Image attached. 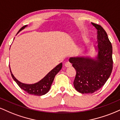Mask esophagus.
<instances>
[{"label": "esophagus", "instance_id": "1", "mask_svg": "<svg viewBox=\"0 0 120 120\" xmlns=\"http://www.w3.org/2000/svg\"><path fill=\"white\" fill-rule=\"evenodd\" d=\"M65 66L66 67H67V68H69V67H71V64L69 61H67L66 62L65 64Z\"/></svg>", "mask_w": 120, "mask_h": 120}]
</instances>
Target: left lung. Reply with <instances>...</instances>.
Listing matches in <instances>:
<instances>
[{"label":"left lung","mask_w":120,"mask_h":120,"mask_svg":"<svg viewBox=\"0 0 120 120\" xmlns=\"http://www.w3.org/2000/svg\"><path fill=\"white\" fill-rule=\"evenodd\" d=\"M97 30L98 53L95 59L71 57L69 61L76 70L74 88L82 94H92L99 90L108 80L113 69L112 46L105 30L91 22Z\"/></svg>","instance_id":"8db88e82"}]
</instances>
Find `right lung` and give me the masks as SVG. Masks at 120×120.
Wrapping results in <instances>:
<instances>
[{
    "instance_id": "right-lung-1",
    "label": "right lung",
    "mask_w": 120,
    "mask_h": 120,
    "mask_svg": "<svg viewBox=\"0 0 120 120\" xmlns=\"http://www.w3.org/2000/svg\"><path fill=\"white\" fill-rule=\"evenodd\" d=\"M26 26V25H25L22 27L19 31V32H20L21 30L24 29ZM62 65H63L62 63H60L58 65L56 66L55 68H53L51 71H49L42 79H41V81L36 83L31 84V85H27V84L22 83L20 82L15 77L14 75L12 74L11 71H10L13 79H14V81L17 83L21 89H22L23 90H24L25 91L29 94L37 96H41L46 94L47 93L49 92L55 77L62 68Z\"/></svg>"
}]
</instances>
